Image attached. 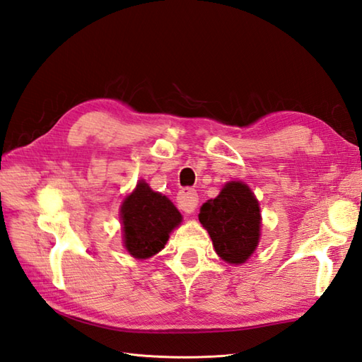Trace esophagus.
I'll list each match as a JSON object with an SVG mask.
<instances>
[{"label":"esophagus","mask_w":362,"mask_h":362,"mask_svg":"<svg viewBox=\"0 0 362 362\" xmlns=\"http://www.w3.org/2000/svg\"><path fill=\"white\" fill-rule=\"evenodd\" d=\"M178 206L180 209H182L184 212L192 214L198 206V194L195 189L192 187H184L178 192Z\"/></svg>","instance_id":"obj_1"}]
</instances>
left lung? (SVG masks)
<instances>
[{
    "instance_id": "8db88e82",
    "label": "left lung",
    "mask_w": 362,
    "mask_h": 362,
    "mask_svg": "<svg viewBox=\"0 0 362 362\" xmlns=\"http://www.w3.org/2000/svg\"><path fill=\"white\" fill-rule=\"evenodd\" d=\"M198 218L224 262L245 263L259 245L260 207L243 182H228L218 197L202 206Z\"/></svg>"
}]
</instances>
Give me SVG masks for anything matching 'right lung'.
I'll use <instances>...</instances> for the list:
<instances>
[{
    "label": "right lung",
    "instance_id": "right-lung-1",
    "mask_svg": "<svg viewBox=\"0 0 362 362\" xmlns=\"http://www.w3.org/2000/svg\"><path fill=\"white\" fill-rule=\"evenodd\" d=\"M124 243L134 259H148L164 247L168 234L181 223V214L164 195L141 181L120 209Z\"/></svg>",
    "mask_w": 362,
    "mask_h": 362
}]
</instances>
